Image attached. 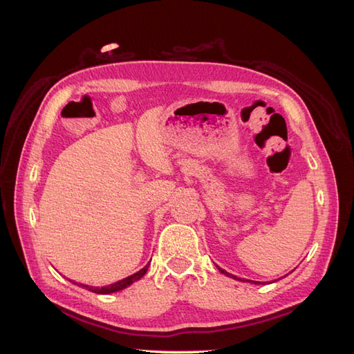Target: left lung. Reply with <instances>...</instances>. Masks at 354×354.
<instances>
[{"instance_id":"1","label":"left lung","mask_w":354,"mask_h":354,"mask_svg":"<svg viewBox=\"0 0 354 354\" xmlns=\"http://www.w3.org/2000/svg\"><path fill=\"white\" fill-rule=\"evenodd\" d=\"M221 273H224V274H226V276H229V277H233V279H238V277L236 276H233V274H230V273H227V272H224V270H221V269H218ZM254 283H257V282H254Z\"/></svg>"}]
</instances>
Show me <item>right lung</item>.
Here are the masks:
<instances>
[{
  "label": "right lung",
  "mask_w": 354,
  "mask_h": 354,
  "mask_svg": "<svg viewBox=\"0 0 354 354\" xmlns=\"http://www.w3.org/2000/svg\"><path fill=\"white\" fill-rule=\"evenodd\" d=\"M146 272H147V266H145L143 269L138 270L137 273H134V274H131V276H128V277H125V279H122V281H120V282H116V283H112V285H109V286L94 288V286L81 285V283H75V285H80V286H82V288H85V289H88V291L95 292V294H112V292H116V291H121V289H124V288H127V286H130L131 283H134L136 281L140 279V277H143Z\"/></svg>",
  "instance_id": "1"
}]
</instances>
